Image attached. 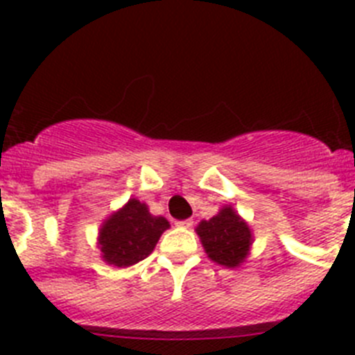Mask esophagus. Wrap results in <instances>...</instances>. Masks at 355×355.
<instances>
[{"instance_id":"34e87169","label":"esophagus","mask_w":355,"mask_h":355,"mask_svg":"<svg viewBox=\"0 0 355 355\" xmlns=\"http://www.w3.org/2000/svg\"><path fill=\"white\" fill-rule=\"evenodd\" d=\"M175 225H178V227H183V229H190L193 225V220L192 218H187V220H178L175 222Z\"/></svg>"}]
</instances>
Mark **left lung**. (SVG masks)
<instances>
[{"label":"left lung","mask_w":355,"mask_h":355,"mask_svg":"<svg viewBox=\"0 0 355 355\" xmlns=\"http://www.w3.org/2000/svg\"><path fill=\"white\" fill-rule=\"evenodd\" d=\"M208 258L225 268H238L250 254L254 234L231 205H225L209 220H200L196 227Z\"/></svg>","instance_id":"8db88e82"}]
</instances>
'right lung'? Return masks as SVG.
I'll return each instance as SVG.
<instances>
[{"mask_svg": "<svg viewBox=\"0 0 355 355\" xmlns=\"http://www.w3.org/2000/svg\"><path fill=\"white\" fill-rule=\"evenodd\" d=\"M168 227L165 216L153 215L146 202L131 197L103 220L97 233V249L105 263L128 268L146 259Z\"/></svg>", "mask_w": 355, "mask_h": 355, "instance_id": "1", "label": "right lung"}]
</instances>
